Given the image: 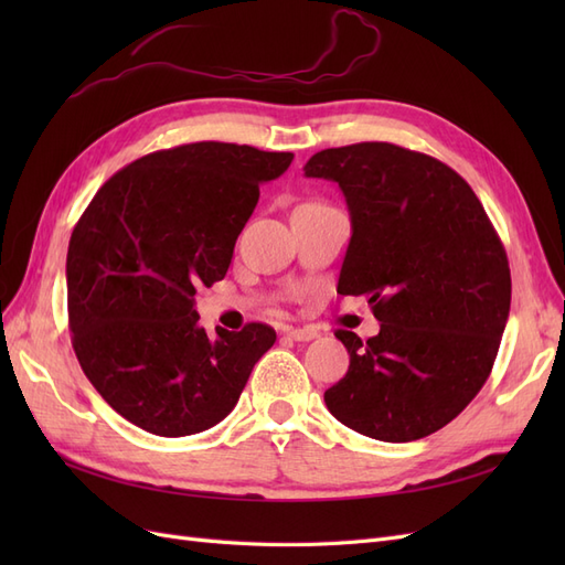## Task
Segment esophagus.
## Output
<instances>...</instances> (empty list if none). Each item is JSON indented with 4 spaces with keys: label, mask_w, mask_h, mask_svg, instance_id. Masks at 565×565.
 <instances>
[{
    "label": "esophagus",
    "mask_w": 565,
    "mask_h": 565,
    "mask_svg": "<svg viewBox=\"0 0 565 565\" xmlns=\"http://www.w3.org/2000/svg\"><path fill=\"white\" fill-rule=\"evenodd\" d=\"M285 334L295 341H311L318 337V332L313 328H287Z\"/></svg>",
    "instance_id": "34e87169"
}]
</instances>
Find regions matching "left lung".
Returning a JSON list of instances; mask_svg holds the SVG:
<instances>
[{
    "label": "left lung",
    "mask_w": 565,
    "mask_h": 565,
    "mask_svg": "<svg viewBox=\"0 0 565 565\" xmlns=\"http://www.w3.org/2000/svg\"><path fill=\"white\" fill-rule=\"evenodd\" d=\"M306 177L337 181L351 212L339 295L367 297L382 322L349 351L344 380L324 391L349 429L407 443L465 409L486 380L509 318L511 273L481 200L440 160L384 141L320 150Z\"/></svg>",
    "instance_id": "1"
}]
</instances>
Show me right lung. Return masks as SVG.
<instances>
[{
	"label": "right lung",
	"instance_id": "right-lung-1",
	"mask_svg": "<svg viewBox=\"0 0 565 565\" xmlns=\"http://www.w3.org/2000/svg\"><path fill=\"white\" fill-rule=\"evenodd\" d=\"M292 152L200 141L119 169L89 202L67 245V324L77 361L115 413L179 438L218 424L273 347L247 322L210 337L198 287L224 280L237 235Z\"/></svg>",
	"mask_w": 565,
	"mask_h": 565
}]
</instances>
